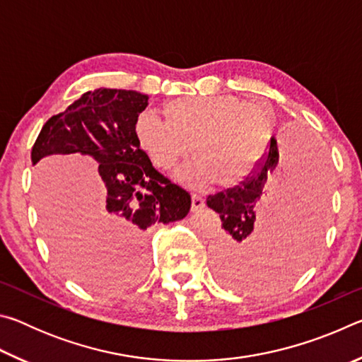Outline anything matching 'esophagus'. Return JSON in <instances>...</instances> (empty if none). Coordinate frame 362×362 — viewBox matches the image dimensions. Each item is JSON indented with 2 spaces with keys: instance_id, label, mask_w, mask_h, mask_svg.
<instances>
[{
  "instance_id": "esophagus-1",
  "label": "esophagus",
  "mask_w": 362,
  "mask_h": 362,
  "mask_svg": "<svg viewBox=\"0 0 362 362\" xmlns=\"http://www.w3.org/2000/svg\"><path fill=\"white\" fill-rule=\"evenodd\" d=\"M204 207V198L201 194H192V212H198Z\"/></svg>"
}]
</instances>
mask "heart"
I'll return each instance as SVG.
<instances>
[{
  "label": "heart",
  "instance_id": "b5f03b06",
  "mask_svg": "<svg viewBox=\"0 0 362 362\" xmlns=\"http://www.w3.org/2000/svg\"><path fill=\"white\" fill-rule=\"evenodd\" d=\"M164 119L151 112L134 121V139L158 169L170 170L196 155L180 179L196 187L241 185L265 151L273 131L268 108L235 95L177 97L164 103Z\"/></svg>",
  "mask_w": 362,
  "mask_h": 362
}]
</instances>
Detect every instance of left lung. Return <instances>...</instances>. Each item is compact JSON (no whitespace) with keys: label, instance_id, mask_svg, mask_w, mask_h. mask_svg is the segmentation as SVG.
<instances>
[{"label":"left lung","instance_id":"8db88e82","mask_svg":"<svg viewBox=\"0 0 362 362\" xmlns=\"http://www.w3.org/2000/svg\"><path fill=\"white\" fill-rule=\"evenodd\" d=\"M329 164L320 146L298 140L279 163L276 139L241 185L207 196L222 238L212 260L222 283L240 289L283 284L313 259L329 199ZM261 225L253 233L255 216Z\"/></svg>","mask_w":362,"mask_h":362}]
</instances>
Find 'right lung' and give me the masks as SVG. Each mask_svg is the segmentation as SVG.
<instances>
[{"instance_id": "right-lung-1", "label": "right lung", "mask_w": 362, "mask_h": 362, "mask_svg": "<svg viewBox=\"0 0 362 362\" xmlns=\"http://www.w3.org/2000/svg\"><path fill=\"white\" fill-rule=\"evenodd\" d=\"M146 105L148 95L137 90H89L46 121L32 148L33 166L70 153L99 163L105 185L99 204L88 218L62 220L51 231L62 265L86 286L113 287L142 278L150 226L182 220L192 207L189 194L159 174L134 139V121Z\"/></svg>"}]
</instances>
